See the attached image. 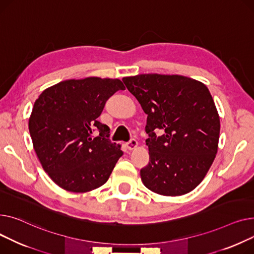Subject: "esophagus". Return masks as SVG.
I'll list each match as a JSON object with an SVG mask.
<instances>
[{
	"label": "esophagus",
	"instance_id": "34e87169",
	"mask_svg": "<svg viewBox=\"0 0 254 254\" xmlns=\"http://www.w3.org/2000/svg\"><path fill=\"white\" fill-rule=\"evenodd\" d=\"M127 148L129 151H133L135 150V148L138 146V142L135 140V139H131L127 144H126Z\"/></svg>",
	"mask_w": 254,
	"mask_h": 254
}]
</instances>
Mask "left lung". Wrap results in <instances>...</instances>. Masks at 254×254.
<instances>
[{
	"label": "left lung",
	"mask_w": 254,
	"mask_h": 254,
	"mask_svg": "<svg viewBox=\"0 0 254 254\" xmlns=\"http://www.w3.org/2000/svg\"><path fill=\"white\" fill-rule=\"evenodd\" d=\"M122 81L147 115L150 162L140 170L142 184L162 196L190 192L204 180L218 148L219 115L208 88L180 74L142 73Z\"/></svg>",
	"instance_id": "8db88e82"
}]
</instances>
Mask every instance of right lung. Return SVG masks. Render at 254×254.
I'll return each instance as SVG.
<instances>
[{
    "instance_id": "1",
    "label": "right lung",
    "mask_w": 254,
    "mask_h": 254,
    "mask_svg": "<svg viewBox=\"0 0 254 254\" xmlns=\"http://www.w3.org/2000/svg\"><path fill=\"white\" fill-rule=\"evenodd\" d=\"M124 89L119 79H70L45 89L35 101L29 134L43 169L58 187L87 192L108 182L123 152L97 118L106 101Z\"/></svg>"
}]
</instances>
